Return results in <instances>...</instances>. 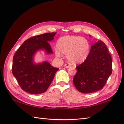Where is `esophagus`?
I'll list each match as a JSON object with an SVG mask.
<instances>
[{
  "instance_id": "34e87169",
  "label": "esophagus",
  "mask_w": 124,
  "mask_h": 124,
  "mask_svg": "<svg viewBox=\"0 0 124 124\" xmlns=\"http://www.w3.org/2000/svg\"><path fill=\"white\" fill-rule=\"evenodd\" d=\"M65 67H66V68H70V67H71V65L69 64V63H66V64H65Z\"/></svg>"
}]
</instances>
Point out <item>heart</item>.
<instances>
[{
	"instance_id": "1",
	"label": "heart",
	"mask_w": 124,
	"mask_h": 124,
	"mask_svg": "<svg viewBox=\"0 0 124 124\" xmlns=\"http://www.w3.org/2000/svg\"><path fill=\"white\" fill-rule=\"evenodd\" d=\"M55 54L57 57L66 54L68 61L74 65L84 62L89 53L91 46L87 39L74 36H65L56 42Z\"/></svg>"
}]
</instances>
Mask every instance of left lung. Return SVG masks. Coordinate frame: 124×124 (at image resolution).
<instances>
[{
	"mask_svg": "<svg viewBox=\"0 0 124 124\" xmlns=\"http://www.w3.org/2000/svg\"><path fill=\"white\" fill-rule=\"evenodd\" d=\"M76 68L73 82L78 91L88 93L102 89L112 70V57L105 43L99 40L93 44L87 58Z\"/></svg>",
	"mask_w": 124,
	"mask_h": 124,
	"instance_id": "left-lung-1",
	"label": "left lung"
}]
</instances>
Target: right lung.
Segmentation results:
<instances>
[{"mask_svg": "<svg viewBox=\"0 0 124 124\" xmlns=\"http://www.w3.org/2000/svg\"><path fill=\"white\" fill-rule=\"evenodd\" d=\"M56 32H48L33 36L26 40L18 48L13 58L12 73L18 84L25 92L39 94L47 91L59 68H55L44 61L36 63L34 56L37 52L43 50L52 54L50 42Z\"/></svg>", "mask_w": 124, "mask_h": 124, "instance_id": "right-lung-1", "label": "right lung"}]
</instances>
